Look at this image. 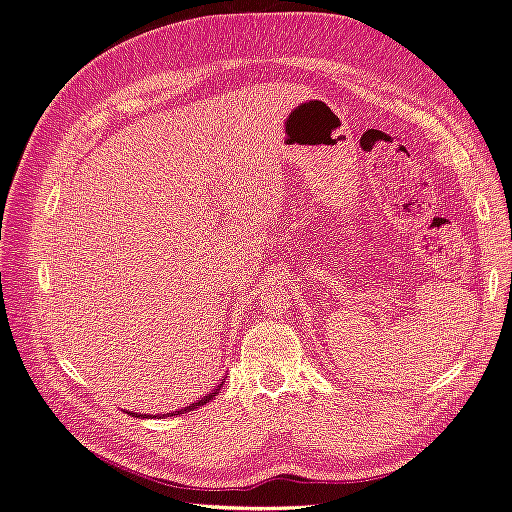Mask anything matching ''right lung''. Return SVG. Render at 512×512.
<instances>
[{"label": "right lung", "instance_id": "add662e5", "mask_svg": "<svg viewBox=\"0 0 512 512\" xmlns=\"http://www.w3.org/2000/svg\"><path fill=\"white\" fill-rule=\"evenodd\" d=\"M222 384H224V380L215 386V389L209 393V395H205V397H200L198 401H194V404H190V406H185V408H181V410H175V412H168L170 416H175V414H183V412H190V410H194V408H198V406H205V404H209V401L220 393V389H222ZM128 414H132V416H141V418H153L156 414H138V412H128ZM162 416H166V414H162Z\"/></svg>", "mask_w": 512, "mask_h": 512}]
</instances>
